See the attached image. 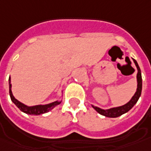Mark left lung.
<instances>
[{
  "label": "left lung",
  "instance_id": "8db88e82",
  "mask_svg": "<svg viewBox=\"0 0 151 151\" xmlns=\"http://www.w3.org/2000/svg\"><path fill=\"white\" fill-rule=\"evenodd\" d=\"M133 62L135 63V65L137 68V89L135 94L133 95L132 98L131 99L128 103H127L126 104L120 107H116V108H111L109 109H103L96 107V106L92 105L93 109L97 111L99 114H101L103 116H105L108 117H117L121 116L124 113H127L130 109L132 108L133 106L137 104L139 98L141 94V89H142V78H141V69L139 67V65L137 64V61L135 59H133Z\"/></svg>",
  "mask_w": 151,
  "mask_h": 151
}]
</instances>
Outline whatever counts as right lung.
I'll list each match as a JSON object with an SVG mask.
<instances>
[{
  "mask_svg": "<svg viewBox=\"0 0 151 151\" xmlns=\"http://www.w3.org/2000/svg\"><path fill=\"white\" fill-rule=\"evenodd\" d=\"M9 89H10V96L11 99V101L14 103L15 105L17 106V108L19 109L20 111L23 113H27V114H30V115H40V114H43V113L49 112L50 110L55 108L56 106L61 104L62 101H55L52 103H50L48 104H39V105L35 106H27L24 104H22L21 102L17 100L14 97L12 91H11V84H10V77H9Z\"/></svg>",
  "mask_w": 151,
  "mask_h": 151,
  "instance_id": "add662e5",
  "label": "right lung"
}]
</instances>
